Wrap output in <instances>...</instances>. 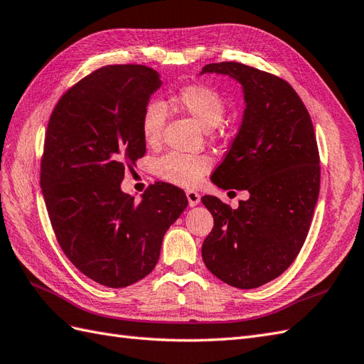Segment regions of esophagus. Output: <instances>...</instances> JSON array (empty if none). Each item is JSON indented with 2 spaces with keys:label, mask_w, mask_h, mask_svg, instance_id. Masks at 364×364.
Listing matches in <instances>:
<instances>
[{
  "label": "esophagus",
  "mask_w": 364,
  "mask_h": 364,
  "mask_svg": "<svg viewBox=\"0 0 364 364\" xmlns=\"http://www.w3.org/2000/svg\"><path fill=\"white\" fill-rule=\"evenodd\" d=\"M186 197H188V201H189V206L193 208L197 206V204L200 203V193L195 192V191H186Z\"/></svg>",
  "instance_id": "esophagus-1"
}]
</instances>
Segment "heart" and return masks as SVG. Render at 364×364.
I'll use <instances>...</instances> for the list:
<instances>
[{
	"label": "heart",
	"mask_w": 364,
	"mask_h": 364,
	"mask_svg": "<svg viewBox=\"0 0 364 364\" xmlns=\"http://www.w3.org/2000/svg\"><path fill=\"white\" fill-rule=\"evenodd\" d=\"M172 102L181 110L188 112L206 130L218 126L226 114V100L217 89L203 82H192V85L180 87L172 95ZM166 118L167 114L161 101L152 100L144 106L139 127L147 144H156L160 141ZM210 160L204 155L171 152L156 161L155 172L166 181L183 186V188H192L210 171Z\"/></svg>",
	"instance_id": "b5f03b06"
}]
</instances>
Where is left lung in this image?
<instances>
[{
    "label": "left lung",
    "instance_id": "left-lung-1",
    "mask_svg": "<svg viewBox=\"0 0 364 364\" xmlns=\"http://www.w3.org/2000/svg\"><path fill=\"white\" fill-rule=\"evenodd\" d=\"M201 73L229 75L243 87V121L212 181L249 192L234 210L201 198L213 217L203 262L229 286L254 289L294 263L309 232L320 193L312 119L294 87L272 73L235 61L206 64Z\"/></svg>",
    "mask_w": 364,
    "mask_h": 364
}]
</instances>
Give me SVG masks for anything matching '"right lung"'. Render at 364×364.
I'll return each instance as SVG.
<instances>
[{
	"label": "right lung",
	"mask_w": 364,
	"mask_h": 364,
	"mask_svg": "<svg viewBox=\"0 0 364 364\" xmlns=\"http://www.w3.org/2000/svg\"><path fill=\"white\" fill-rule=\"evenodd\" d=\"M160 86L141 64L100 68L64 93L46 130L40 183L55 237L80 272L107 287L154 271L166 230L188 206L161 181L139 203L121 191L146 154L139 119Z\"/></svg>",
	"instance_id": "right-lung-1"
}]
</instances>
